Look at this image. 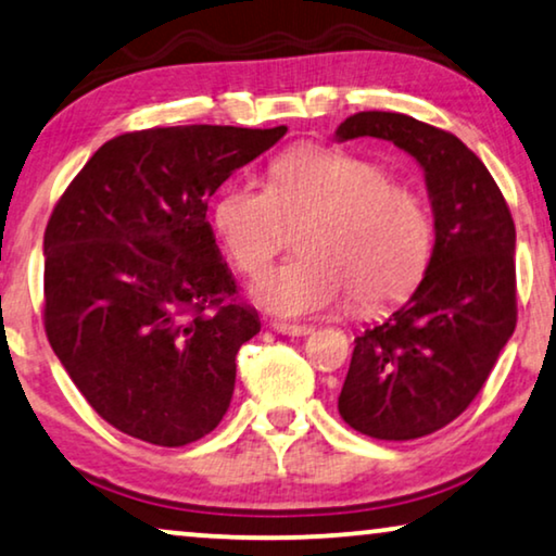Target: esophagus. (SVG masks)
<instances>
[{
	"label": "esophagus",
	"mask_w": 556,
	"mask_h": 556,
	"mask_svg": "<svg viewBox=\"0 0 556 556\" xmlns=\"http://www.w3.org/2000/svg\"><path fill=\"white\" fill-rule=\"evenodd\" d=\"M271 330L279 334H289V338H307V334H312V327L289 325V323H271Z\"/></svg>",
	"instance_id": "esophagus-1"
}]
</instances>
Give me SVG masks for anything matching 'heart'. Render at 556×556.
Segmentation results:
<instances>
[{
  "label": "heart",
  "mask_w": 556,
  "mask_h": 556,
  "mask_svg": "<svg viewBox=\"0 0 556 556\" xmlns=\"http://www.w3.org/2000/svg\"><path fill=\"white\" fill-rule=\"evenodd\" d=\"M296 224H304L300 260L264 271L252 287V300L279 317L319 315L348 292L357 309L386 307L418 285L431 256L424 197L340 148H289L271 163L269 186L239 181L214 206V229L244 275H260Z\"/></svg>",
  "instance_id": "b5f03b06"
}]
</instances>
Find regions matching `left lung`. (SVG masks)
Here are the masks:
<instances>
[{
	"instance_id": "left-lung-1",
	"label": "left lung",
	"mask_w": 556,
	"mask_h": 556,
	"mask_svg": "<svg viewBox=\"0 0 556 556\" xmlns=\"http://www.w3.org/2000/svg\"><path fill=\"white\" fill-rule=\"evenodd\" d=\"M365 136L424 168L435 241L410 300L355 338L338 410L378 441H413L468 408L514 334L516 229L496 181L456 136L382 111L334 130L338 140Z\"/></svg>"
}]
</instances>
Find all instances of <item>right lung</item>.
I'll return each mask as SVG.
<instances>
[{"mask_svg":"<svg viewBox=\"0 0 556 556\" xmlns=\"http://www.w3.org/2000/svg\"><path fill=\"white\" fill-rule=\"evenodd\" d=\"M287 128L125 132L85 163L45 231V330L113 428L153 445L214 431L260 315L206 222L208 199Z\"/></svg>","mask_w":556,"mask_h":556,"instance_id":"1","label":"right lung"}]
</instances>
